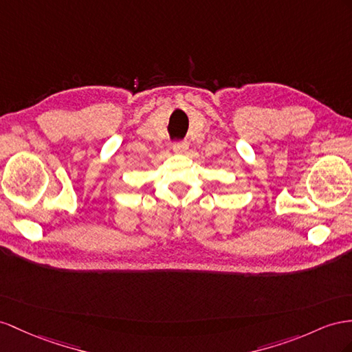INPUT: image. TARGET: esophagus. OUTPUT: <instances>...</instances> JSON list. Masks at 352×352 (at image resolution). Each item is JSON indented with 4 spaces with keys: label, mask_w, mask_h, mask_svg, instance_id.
<instances>
[{
    "label": "esophagus",
    "mask_w": 352,
    "mask_h": 352,
    "mask_svg": "<svg viewBox=\"0 0 352 352\" xmlns=\"http://www.w3.org/2000/svg\"><path fill=\"white\" fill-rule=\"evenodd\" d=\"M187 150H188L187 141H179L174 144V151L178 153V155H184V153H187Z\"/></svg>",
    "instance_id": "1"
}]
</instances>
